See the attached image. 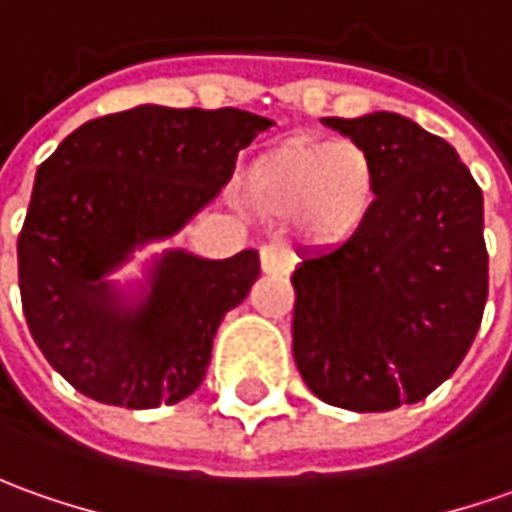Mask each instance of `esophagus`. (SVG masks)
Here are the masks:
<instances>
[{
  "label": "esophagus",
  "instance_id": "obj_1",
  "mask_svg": "<svg viewBox=\"0 0 512 512\" xmlns=\"http://www.w3.org/2000/svg\"><path fill=\"white\" fill-rule=\"evenodd\" d=\"M260 269L266 271V274H288V271L294 269V260L291 255L280 249V246H263L260 249Z\"/></svg>",
  "mask_w": 512,
  "mask_h": 512
}]
</instances>
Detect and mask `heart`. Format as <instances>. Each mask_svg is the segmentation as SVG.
I'll list each match as a JSON object with an SVG mask.
<instances>
[{"label": "heart", "instance_id": "1", "mask_svg": "<svg viewBox=\"0 0 512 512\" xmlns=\"http://www.w3.org/2000/svg\"><path fill=\"white\" fill-rule=\"evenodd\" d=\"M246 196L263 215H294L308 238L347 241L373 215L378 170L353 142L294 137L249 168Z\"/></svg>", "mask_w": 512, "mask_h": 512}]
</instances>
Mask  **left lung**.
I'll list each match as a JSON object with an SVG mask.
<instances>
[{"instance_id":"8db88e82","label":"left lung","mask_w":512,"mask_h":512,"mask_svg":"<svg viewBox=\"0 0 512 512\" xmlns=\"http://www.w3.org/2000/svg\"><path fill=\"white\" fill-rule=\"evenodd\" d=\"M322 123L370 154L378 201L353 238L302 252L294 361L319 401L389 412L434 392L474 342L488 302L482 190L446 139L409 117Z\"/></svg>"}]
</instances>
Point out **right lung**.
Instances as JSON below:
<instances>
[{
  "label": "right lung",
  "mask_w": 512,
  "mask_h": 512,
  "mask_svg": "<svg viewBox=\"0 0 512 512\" xmlns=\"http://www.w3.org/2000/svg\"><path fill=\"white\" fill-rule=\"evenodd\" d=\"M271 125L145 103L83 123L41 162L19 235L22 308L52 370L86 398L154 409L201 387L215 330L260 274L255 249L227 260L168 249L137 285L109 274L187 227Z\"/></svg>",
  "instance_id": "add662e5"
}]
</instances>
